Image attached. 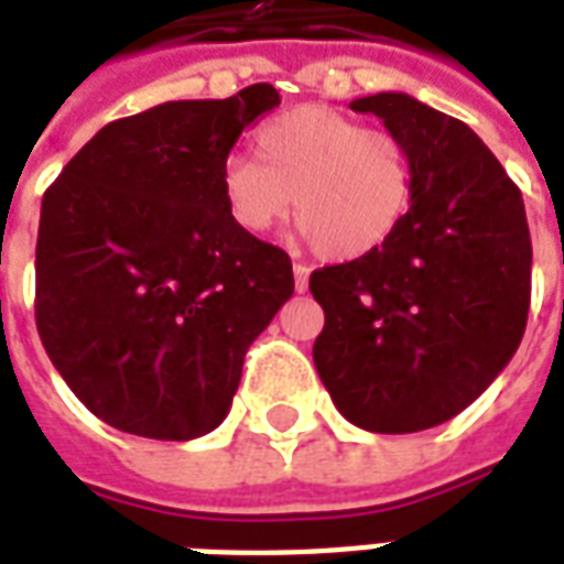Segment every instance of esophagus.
<instances>
[{"mask_svg": "<svg viewBox=\"0 0 564 564\" xmlns=\"http://www.w3.org/2000/svg\"><path fill=\"white\" fill-rule=\"evenodd\" d=\"M293 274H295V290H299V293H305L307 278H311V269H307V265H302V262H295Z\"/></svg>", "mask_w": 564, "mask_h": 564, "instance_id": "obj_1", "label": "esophagus"}]
</instances>
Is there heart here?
<instances>
[{
	"label": "heart",
	"mask_w": 564,
	"mask_h": 564,
	"mask_svg": "<svg viewBox=\"0 0 564 564\" xmlns=\"http://www.w3.org/2000/svg\"><path fill=\"white\" fill-rule=\"evenodd\" d=\"M257 156L220 169L223 202L241 229L262 235L290 217L326 259H359L399 232L414 196L404 141L319 105L283 111L253 135Z\"/></svg>",
	"instance_id": "b5f03b06"
}]
</instances>
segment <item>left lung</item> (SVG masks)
Segmentation results:
<instances>
[{"label":"left lung","mask_w":564,"mask_h":564,"mask_svg":"<svg viewBox=\"0 0 564 564\" xmlns=\"http://www.w3.org/2000/svg\"><path fill=\"white\" fill-rule=\"evenodd\" d=\"M350 108L404 141L414 196L387 245L311 274L326 314L314 366L350 423L408 435L465 411L517 354L532 238L520 189L462 120L408 93Z\"/></svg>","instance_id":"left-lung-1"}]
</instances>
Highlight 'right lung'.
Listing matches in <instances>:
<instances>
[{
    "mask_svg": "<svg viewBox=\"0 0 564 564\" xmlns=\"http://www.w3.org/2000/svg\"><path fill=\"white\" fill-rule=\"evenodd\" d=\"M281 105L271 84L102 127L42 198L35 326L54 368L120 432L193 441L226 420L247 347L293 262L229 217L220 169Z\"/></svg>",
    "mask_w": 564,
    "mask_h": 564,
    "instance_id": "add662e5",
    "label": "right lung"
}]
</instances>
